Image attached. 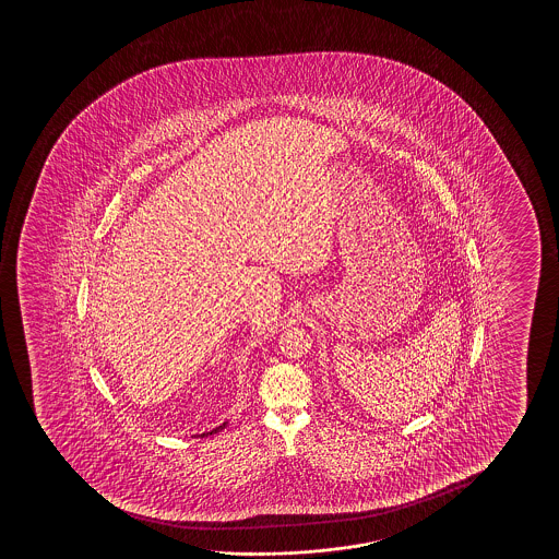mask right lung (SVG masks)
Here are the masks:
<instances>
[{
    "label": "right lung",
    "mask_w": 559,
    "mask_h": 559,
    "mask_svg": "<svg viewBox=\"0 0 559 559\" xmlns=\"http://www.w3.org/2000/svg\"><path fill=\"white\" fill-rule=\"evenodd\" d=\"M227 424H229V421H223L222 426H217V428L212 429V431H206V433H202L200 437L214 436L217 431H222L223 428H227Z\"/></svg>",
    "instance_id": "add662e5"
}]
</instances>
